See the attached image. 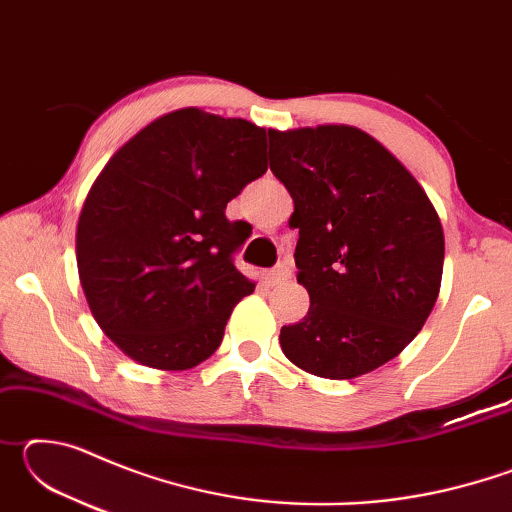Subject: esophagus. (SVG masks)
Wrapping results in <instances>:
<instances>
[{
	"mask_svg": "<svg viewBox=\"0 0 512 512\" xmlns=\"http://www.w3.org/2000/svg\"><path fill=\"white\" fill-rule=\"evenodd\" d=\"M289 277H291V266L289 262H282L280 266L273 268V271L266 273V282L273 287V284H280L284 280H289Z\"/></svg>",
	"mask_w": 512,
	"mask_h": 512,
	"instance_id": "esophagus-1",
	"label": "esophagus"
}]
</instances>
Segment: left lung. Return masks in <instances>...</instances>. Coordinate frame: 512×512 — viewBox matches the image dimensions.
Returning a JSON list of instances; mask_svg holds the SVG:
<instances>
[{"label": "left lung", "instance_id": "1", "mask_svg": "<svg viewBox=\"0 0 512 512\" xmlns=\"http://www.w3.org/2000/svg\"><path fill=\"white\" fill-rule=\"evenodd\" d=\"M271 171L293 198L291 228L307 316L282 327L291 363L354 379L395 359L440 293L445 235L411 171L345 124L273 131Z\"/></svg>", "mask_w": 512, "mask_h": 512}]
</instances>
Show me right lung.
I'll list each match as a JSON object with an SVG mask.
<instances>
[{"instance_id":"1","label":"right lung","mask_w":512,"mask_h":512,"mask_svg":"<svg viewBox=\"0 0 512 512\" xmlns=\"http://www.w3.org/2000/svg\"><path fill=\"white\" fill-rule=\"evenodd\" d=\"M266 128L180 108L133 135L94 180L76 225L88 307L117 348L155 370L212 357L255 282L232 264L250 225L225 207L266 173Z\"/></svg>"}]
</instances>
